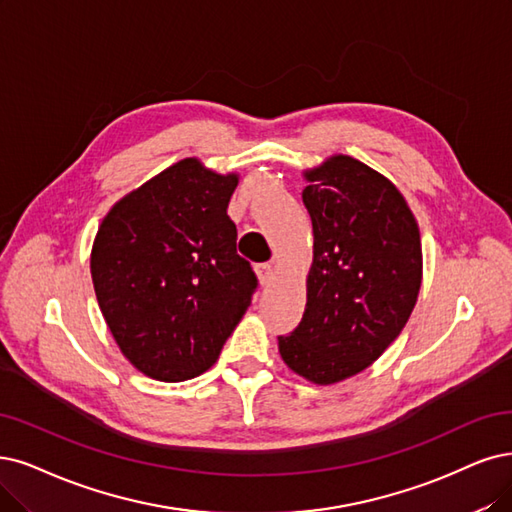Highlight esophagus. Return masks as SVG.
<instances>
[{
    "instance_id": "esophagus-1",
    "label": "esophagus",
    "mask_w": 512,
    "mask_h": 512,
    "mask_svg": "<svg viewBox=\"0 0 512 512\" xmlns=\"http://www.w3.org/2000/svg\"><path fill=\"white\" fill-rule=\"evenodd\" d=\"M255 272H257V278H259V285H261V287L270 285V282H272L274 276H276L274 263H259V266H255Z\"/></svg>"
}]
</instances>
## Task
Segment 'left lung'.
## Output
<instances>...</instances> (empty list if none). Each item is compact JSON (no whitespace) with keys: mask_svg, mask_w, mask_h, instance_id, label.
Segmentation results:
<instances>
[{"mask_svg":"<svg viewBox=\"0 0 512 512\" xmlns=\"http://www.w3.org/2000/svg\"><path fill=\"white\" fill-rule=\"evenodd\" d=\"M314 257L304 318L278 337L285 365L316 386L365 371L394 342L422 287L420 227L390 179L335 154L304 170Z\"/></svg>","mask_w":512,"mask_h":512,"instance_id":"obj_1","label":"left lung"}]
</instances>
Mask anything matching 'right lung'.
<instances>
[{"mask_svg":"<svg viewBox=\"0 0 512 512\" xmlns=\"http://www.w3.org/2000/svg\"><path fill=\"white\" fill-rule=\"evenodd\" d=\"M236 173L185 158L120 198L92 242L90 274L105 323L130 365L183 382L211 369L257 287L236 253L227 204Z\"/></svg>","mask_w":512,"mask_h":512,"instance_id":"obj_1","label":"right lung"}]
</instances>
